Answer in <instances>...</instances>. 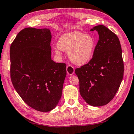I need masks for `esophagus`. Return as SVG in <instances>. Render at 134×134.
Instances as JSON below:
<instances>
[{
	"label": "esophagus",
	"instance_id": "obj_1",
	"mask_svg": "<svg viewBox=\"0 0 134 134\" xmlns=\"http://www.w3.org/2000/svg\"><path fill=\"white\" fill-rule=\"evenodd\" d=\"M67 73L69 75H72L75 73V69L71 65H67Z\"/></svg>",
	"mask_w": 134,
	"mask_h": 134
}]
</instances>
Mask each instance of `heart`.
<instances>
[{
	"instance_id": "b5f03b06",
	"label": "heart",
	"mask_w": 134,
	"mask_h": 134,
	"mask_svg": "<svg viewBox=\"0 0 134 134\" xmlns=\"http://www.w3.org/2000/svg\"><path fill=\"white\" fill-rule=\"evenodd\" d=\"M96 39L91 35L79 31H71L59 37L55 52L60 55V50L68 52V56L72 63L83 65L90 62L94 55Z\"/></svg>"
}]
</instances>
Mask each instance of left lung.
<instances>
[{"label": "left lung", "instance_id": "left-lung-1", "mask_svg": "<svg viewBox=\"0 0 134 134\" xmlns=\"http://www.w3.org/2000/svg\"><path fill=\"white\" fill-rule=\"evenodd\" d=\"M99 40L92 58L75 70L79 92L86 103L94 107L107 104L119 88L124 73L122 48L118 36L104 25H97Z\"/></svg>", "mask_w": 134, "mask_h": 134}]
</instances>
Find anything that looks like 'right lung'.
I'll return each mask as SVG.
<instances>
[{"label":"right lung","mask_w":134,"mask_h":134,"mask_svg":"<svg viewBox=\"0 0 134 134\" xmlns=\"http://www.w3.org/2000/svg\"><path fill=\"white\" fill-rule=\"evenodd\" d=\"M49 29L28 27L18 33L10 47V79L19 95L37 111L56 107L62 95L66 65L51 59Z\"/></svg>","instance_id":"add662e5"}]
</instances>
